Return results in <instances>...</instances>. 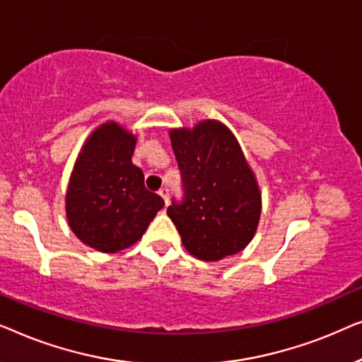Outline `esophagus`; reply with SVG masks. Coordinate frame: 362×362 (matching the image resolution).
<instances>
[{"instance_id": "1", "label": "esophagus", "mask_w": 362, "mask_h": 362, "mask_svg": "<svg viewBox=\"0 0 362 362\" xmlns=\"http://www.w3.org/2000/svg\"><path fill=\"white\" fill-rule=\"evenodd\" d=\"M158 194L163 197V201H165V204L168 206V202H170V189H168V187H161Z\"/></svg>"}]
</instances>
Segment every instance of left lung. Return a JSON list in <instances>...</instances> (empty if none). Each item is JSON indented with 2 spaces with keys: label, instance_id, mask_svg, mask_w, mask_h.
Wrapping results in <instances>:
<instances>
[{
  "label": "left lung",
  "instance_id": "1",
  "mask_svg": "<svg viewBox=\"0 0 362 362\" xmlns=\"http://www.w3.org/2000/svg\"><path fill=\"white\" fill-rule=\"evenodd\" d=\"M181 171L182 201L168 216L196 259L216 262L249 245L259 226L262 196L239 141L221 122L170 132Z\"/></svg>",
  "mask_w": 362,
  "mask_h": 362
}]
</instances>
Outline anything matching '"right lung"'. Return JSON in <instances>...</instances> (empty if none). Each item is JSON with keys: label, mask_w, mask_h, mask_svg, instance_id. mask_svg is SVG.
Returning <instances> with one entry per match:
<instances>
[{"label": "right lung", "mask_w": 362, "mask_h": 362, "mask_svg": "<svg viewBox=\"0 0 362 362\" xmlns=\"http://www.w3.org/2000/svg\"><path fill=\"white\" fill-rule=\"evenodd\" d=\"M136 136L107 122L87 138L66 194L69 226L83 244L113 254L141 239L165 201L132 163Z\"/></svg>", "instance_id": "obj_1"}]
</instances>
